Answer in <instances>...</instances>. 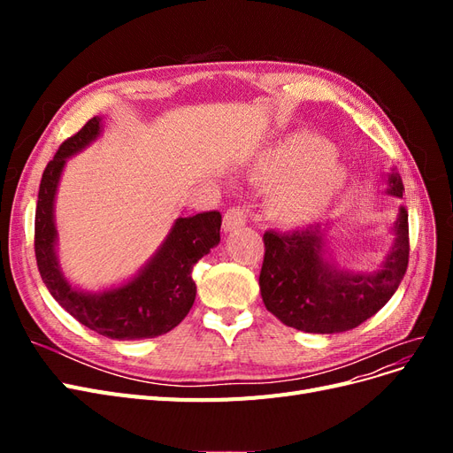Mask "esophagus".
<instances>
[{"label":"esophagus","instance_id":"esophagus-1","mask_svg":"<svg viewBox=\"0 0 453 453\" xmlns=\"http://www.w3.org/2000/svg\"><path fill=\"white\" fill-rule=\"evenodd\" d=\"M245 223H248V210L242 208V205H234V208H230V210L225 213L223 228H225L226 232H230V230H236V228L243 226Z\"/></svg>","mask_w":453,"mask_h":453}]
</instances>
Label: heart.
Here are the masks:
<instances>
[{
    "label": "heart",
    "instance_id": "1",
    "mask_svg": "<svg viewBox=\"0 0 453 453\" xmlns=\"http://www.w3.org/2000/svg\"><path fill=\"white\" fill-rule=\"evenodd\" d=\"M251 177L272 185L268 215L281 225H304L321 215L346 183V173L331 158V145L311 134H295L265 150Z\"/></svg>",
    "mask_w": 453,
    "mask_h": 453
}]
</instances>
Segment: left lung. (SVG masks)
<instances>
[{
  "label": "left lung",
  "mask_w": 453,
  "mask_h": 453,
  "mask_svg": "<svg viewBox=\"0 0 453 453\" xmlns=\"http://www.w3.org/2000/svg\"><path fill=\"white\" fill-rule=\"evenodd\" d=\"M389 195L403 198V181L389 175ZM395 245L374 273L353 276L323 260L321 226L265 232V260L258 285L270 313L304 333L333 334L359 326L388 304L408 268V213L401 208L395 225Z\"/></svg>",
  "instance_id": "1"
}]
</instances>
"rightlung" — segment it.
I'll return each instance as SVG.
<instances>
[{
  "label": "right lung",
  "mask_w": 453,
  "mask_h": 453,
  "mask_svg": "<svg viewBox=\"0 0 453 453\" xmlns=\"http://www.w3.org/2000/svg\"><path fill=\"white\" fill-rule=\"evenodd\" d=\"M102 119L92 117L67 138L41 177L35 208V260L54 300L90 331L113 340L155 338L180 325L196 298L193 266L221 240V213L203 211L177 219L150 263L127 285L100 295L77 291L60 272L54 243V195L65 158L100 135Z\"/></svg>",
  "instance_id": "obj_1"
}]
</instances>
